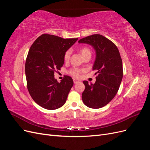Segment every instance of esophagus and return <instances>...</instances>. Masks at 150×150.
Instances as JSON below:
<instances>
[{"label": "esophagus", "instance_id": "esophagus-1", "mask_svg": "<svg viewBox=\"0 0 150 150\" xmlns=\"http://www.w3.org/2000/svg\"><path fill=\"white\" fill-rule=\"evenodd\" d=\"M79 80H78V79H73V82H74V84H76V83H78V82H79Z\"/></svg>", "mask_w": 150, "mask_h": 150}]
</instances>
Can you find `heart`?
Segmentation results:
<instances>
[{"mask_svg": "<svg viewBox=\"0 0 150 150\" xmlns=\"http://www.w3.org/2000/svg\"><path fill=\"white\" fill-rule=\"evenodd\" d=\"M79 52L81 54V56L83 57L84 56H85L86 54H91V51L90 49L86 46H83V47H81L79 49ZM70 56H71V51L69 50H68L67 51L64 55V62H67L69 61L70 59ZM81 72H82V71L79 69H77V68H73V69H71V70H69V73L72 75V76L76 77V78H79V77L81 76Z\"/></svg>", "mask_w": 150, "mask_h": 150, "instance_id": "heart-1", "label": "heart"}]
</instances>
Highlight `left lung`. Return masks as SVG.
Instances as JSON below:
<instances>
[{"label":"left lung","mask_w":150,"mask_h":150,"mask_svg":"<svg viewBox=\"0 0 150 150\" xmlns=\"http://www.w3.org/2000/svg\"><path fill=\"white\" fill-rule=\"evenodd\" d=\"M79 43L91 45L96 51V60L93 67L96 71V81L89 84L84 81L85 89L82 99L86 106L93 109L106 106L118 91L123 75L122 59L117 46L101 34H93L80 39Z\"/></svg>","instance_id":"left-lung-1"}]
</instances>
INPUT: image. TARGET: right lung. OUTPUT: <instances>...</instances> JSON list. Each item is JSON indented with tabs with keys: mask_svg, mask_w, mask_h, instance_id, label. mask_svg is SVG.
I'll return each instance as SVG.
<instances>
[{
	"mask_svg": "<svg viewBox=\"0 0 150 150\" xmlns=\"http://www.w3.org/2000/svg\"><path fill=\"white\" fill-rule=\"evenodd\" d=\"M78 39L44 34L30 46L25 64L27 87L33 100L43 108L56 110L65 104L73 80L65 76L58 83L54 72L61 69L65 52Z\"/></svg>",
	"mask_w": 150,
	"mask_h": 150,
	"instance_id": "right-lung-1",
	"label": "right lung"
}]
</instances>
